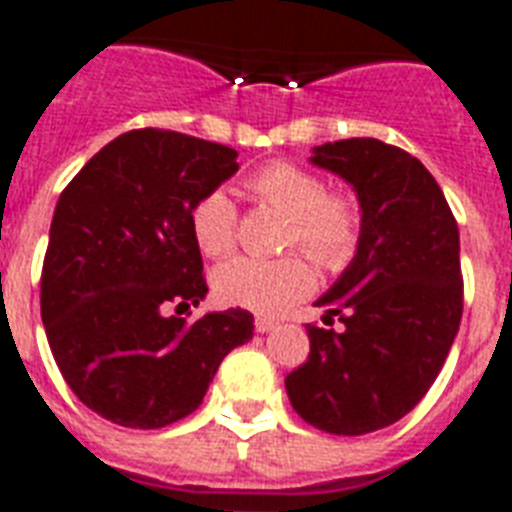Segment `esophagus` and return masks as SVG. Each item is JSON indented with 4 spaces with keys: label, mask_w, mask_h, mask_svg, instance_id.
I'll return each instance as SVG.
<instances>
[{
    "label": "esophagus",
    "mask_w": 512,
    "mask_h": 512,
    "mask_svg": "<svg viewBox=\"0 0 512 512\" xmlns=\"http://www.w3.org/2000/svg\"><path fill=\"white\" fill-rule=\"evenodd\" d=\"M273 328H276L273 318H255V331H260V334H268Z\"/></svg>",
    "instance_id": "obj_1"
}]
</instances>
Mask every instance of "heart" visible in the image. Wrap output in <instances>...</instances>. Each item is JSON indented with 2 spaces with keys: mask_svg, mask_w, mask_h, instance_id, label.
Returning <instances> with one entry per match:
<instances>
[{
  "mask_svg": "<svg viewBox=\"0 0 512 512\" xmlns=\"http://www.w3.org/2000/svg\"><path fill=\"white\" fill-rule=\"evenodd\" d=\"M244 189L286 215L284 249H302L313 263L339 270L355 255L363 234V207L352 191L328 189L326 178L294 160H270L252 170ZM191 239L207 257H223L236 247L239 210L223 191H210L189 213ZM315 270L302 255L278 260L234 257L218 265L213 289L220 302L260 315H281L313 292Z\"/></svg>",
  "mask_w": 512,
  "mask_h": 512,
  "instance_id": "b5f03b06",
  "label": "heart"
}]
</instances>
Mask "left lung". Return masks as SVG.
<instances>
[{
  "mask_svg": "<svg viewBox=\"0 0 512 512\" xmlns=\"http://www.w3.org/2000/svg\"><path fill=\"white\" fill-rule=\"evenodd\" d=\"M315 165L355 186L363 207L357 255L318 307L342 331L307 323L310 355L286 376L302 421L360 436L392 426L429 392L463 318L460 234L436 178L378 139L315 149Z\"/></svg>",
  "mask_w": 512,
  "mask_h": 512,
  "instance_id": "left-lung-1",
  "label": "left lung"
}]
</instances>
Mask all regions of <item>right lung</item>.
I'll list each match as a JSON object with an SVG mask.
<instances>
[{"instance_id": "1", "label": "right lung", "mask_w": 512, "mask_h": 512, "mask_svg": "<svg viewBox=\"0 0 512 512\" xmlns=\"http://www.w3.org/2000/svg\"><path fill=\"white\" fill-rule=\"evenodd\" d=\"M236 149L136 128L76 173L54 207L41 321L78 400L126 429H162L202 405L220 360L252 339L231 307L186 323L207 294L189 213L239 170Z\"/></svg>"}]
</instances>
